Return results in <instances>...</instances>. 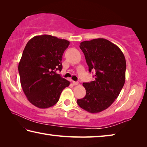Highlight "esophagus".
Instances as JSON below:
<instances>
[{"mask_svg": "<svg viewBox=\"0 0 147 147\" xmlns=\"http://www.w3.org/2000/svg\"><path fill=\"white\" fill-rule=\"evenodd\" d=\"M72 84H73V85H74V86H76V85H78L79 84V83L78 82H76V81H72Z\"/></svg>", "mask_w": 147, "mask_h": 147, "instance_id": "obj_1", "label": "esophagus"}]
</instances>
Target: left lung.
<instances>
[{"mask_svg": "<svg viewBox=\"0 0 147 147\" xmlns=\"http://www.w3.org/2000/svg\"><path fill=\"white\" fill-rule=\"evenodd\" d=\"M88 70L96 71L95 80L83 83L84 98L77 102L92 114L108 109L117 98L125 82L126 60L117 46L105 38L86 40L80 44Z\"/></svg>", "mask_w": 147, "mask_h": 147, "instance_id": "obj_1", "label": "left lung"}]
</instances>
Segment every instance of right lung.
<instances>
[{"label": "right lung", "mask_w": 147, "mask_h": 147, "mask_svg": "<svg viewBox=\"0 0 147 147\" xmlns=\"http://www.w3.org/2000/svg\"><path fill=\"white\" fill-rule=\"evenodd\" d=\"M69 45L67 40L42 35L33 37L26 45L18 69L23 92L36 107H53L70 84L55 73L63 68V55Z\"/></svg>", "instance_id": "1"}]
</instances>
